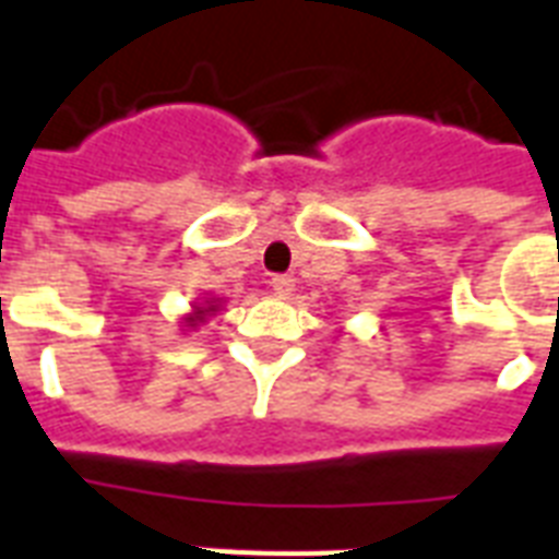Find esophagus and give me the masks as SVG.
<instances>
[{
    "label": "esophagus",
    "instance_id": "34e87169",
    "mask_svg": "<svg viewBox=\"0 0 559 559\" xmlns=\"http://www.w3.org/2000/svg\"><path fill=\"white\" fill-rule=\"evenodd\" d=\"M272 290L278 293L281 299H287V296H293V290H296V281L290 278V275H272Z\"/></svg>",
    "mask_w": 559,
    "mask_h": 559
}]
</instances>
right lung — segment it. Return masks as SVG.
<instances>
[{"instance_id":"1","label":"right lung","mask_w":559,"mask_h":559,"mask_svg":"<svg viewBox=\"0 0 559 559\" xmlns=\"http://www.w3.org/2000/svg\"><path fill=\"white\" fill-rule=\"evenodd\" d=\"M210 311H216V305H210V308H198V311L192 313V317H189V322H198V320H204V313H210Z\"/></svg>"}]
</instances>
